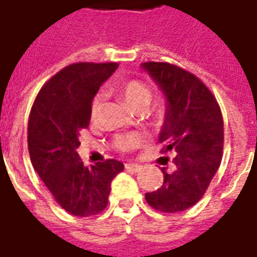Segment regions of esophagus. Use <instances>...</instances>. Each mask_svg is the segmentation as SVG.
Wrapping results in <instances>:
<instances>
[{
	"instance_id": "1",
	"label": "esophagus",
	"mask_w": 257,
	"mask_h": 257,
	"mask_svg": "<svg viewBox=\"0 0 257 257\" xmlns=\"http://www.w3.org/2000/svg\"><path fill=\"white\" fill-rule=\"evenodd\" d=\"M125 169H128L129 172H139L142 167L138 165V164H131V162H128V164H125Z\"/></svg>"
}]
</instances>
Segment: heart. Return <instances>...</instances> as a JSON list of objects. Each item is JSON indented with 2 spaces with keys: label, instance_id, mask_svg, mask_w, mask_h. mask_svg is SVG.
Here are the masks:
<instances>
[{
  "label": "heart",
  "instance_id": "obj_1",
  "mask_svg": "<svg viewBox=\"0 0 257 257\" xmlns=\"http://www.w3.org/2000/svg\"><path fill=\"white\" fill-rule=\"evenodd\" d=\"M115 92L121 96L123 101L135 111H145L153 100V90L149 85L140 79H126L115 86ZM103 107V96L96 95L90 103V118L96 121L100 115ZM143 138L139 134L117 135L114 138V146L119 151H131L139 147Z\"/></svg>",
  "mask_w": 257,
  "mask_h": 257
}]
</instances>
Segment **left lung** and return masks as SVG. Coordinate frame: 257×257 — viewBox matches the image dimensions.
<instances>
[{
    "label": "left lung",
    "instance_id": "1",
    "mask_svg": "<svg viewBox=\"0 0 257 257\" xmlns=\"http://www.w3.org/2000/svg\"><path fill=\"white\" fill-rule=\"evenodd\" d=\"M168 100L158 142L162 153H176L175 171L164 173V184L146 193L151 208L176 213L191 208L204 197L223 156V117L215 95L187 70L165 63L142 64Z\"/></svg>",
    "mask_w": 257,
    "mask_h": 257
}]
</instances>
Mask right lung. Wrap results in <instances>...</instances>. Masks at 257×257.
I'll return each instance as SVG.
<instances>
[{
    "instance_id": "right-lung-1",
    "label": "right lung",
    "mask_w": 257,
    "mask_h": 257,
    "mask_svg": "<svg viewBox=\"0 0 257 257\" xmlns=\"http://www.w3.org/2000/svg\"><path fill=\"white\" fill-rule=\"evenodd\" d=\"M117 63H73L44 84L31 107L29 153L38 176L68 213L79 217L104 210L112 179L123 164L106 160L85 167L79 132L89 126L90 103Z\"/></svg>"
}]
</instances>
